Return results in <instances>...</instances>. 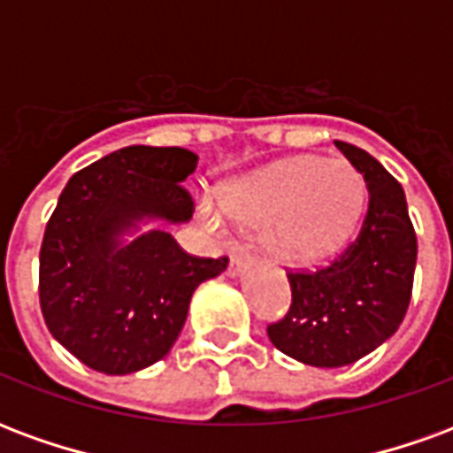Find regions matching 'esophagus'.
Returning <instances> with one entry per match:
<instances>
[{
    "label": "esophagus",
    "mask_w": 453,
    "mask_h": 453,
    "mask_svg": "<svg viewBox=\"0 0 453 453\" xmlns=\"http://www.w3.org/2000/svg\"><path fill=\"white\" fill-rule=\"evenodd\" d=\"M242 259H245V252L242 247H230V265H227V274H237L240 266H242Z\"/></svg>",
    "instance_id": "34e87169"
}]
</instances>
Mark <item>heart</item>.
Returning a JSON list of instances; mask_svg holds the SVG:
<instances>
[{
	"label": "heart",
	"mask_w": 453,
	"mask_h": 453,
	"mask_svg": "<svg viewBox=\"0 0 453 453\" xmlns=\"http://www.w3.org/2000/svg\"><path fill=\"white\" fill-rule=\"evenodd\" d=\"M366 181L340 157H296L226 188V211L242 226L265 227V247L286 265H315L334 255L359 220ZM198 216L226 233V213L213 198L198 201Z\"/></svg>",
	"instance_id": "heart-1"
}]
</instances>
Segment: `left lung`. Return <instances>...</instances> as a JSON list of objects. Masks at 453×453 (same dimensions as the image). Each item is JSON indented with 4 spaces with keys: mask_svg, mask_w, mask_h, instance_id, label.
<instances>
[{
    "mask_svg": "<svg viewBox=\"0 0 453 453\" xmlns=\"http://www.w3.org/2000/svg\"><path fill=\"white\" fill-rule=\"evenodd\" d=\"M369 188L359 235L318 269H288L291 308L266 334L279 351L308 366H344L398 330L408 313L418 237L405 191L366 150L334 140Z\"/></svg>",
    "mask_w": 453,
    "mask_h": 453,
    "instance_id": "1",
    "label": "left lung"
}]
</instances>
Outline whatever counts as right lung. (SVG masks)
<instances>
[{
	"label": "right lung",
	"mask_w": 453,
	"mask_h": 453,
	"mask_svg": "<svg viewBox=\"0 0 453 453\" xmlns=\"http://www.w3.org/2000/svg\"><path fill=\"white\" fill-rule=\"evenodd\" d=\"M196 165L191 150L130 145L80 169L58 198L41 245V313L89 369L120 376L167 357L196 286L226 272L227 257L188 255L165 230L120 242L142 216H194L181 181Z\"/></svg>",
	"instance_id": "right-lung-1"
}]
</instances>
